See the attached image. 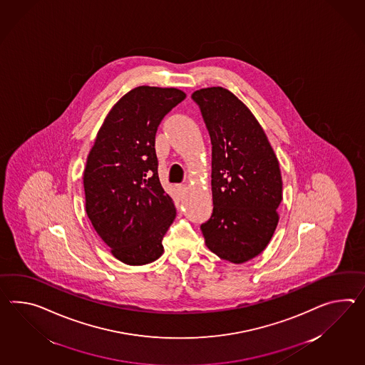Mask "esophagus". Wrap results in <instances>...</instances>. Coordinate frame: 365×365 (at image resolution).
Wrapping results in <instances>:
<instances>
[{"label": "esophagus", "instance_id": "obj_1", "mask_svg": "<svg viewBox=\"0 0 365 365\" xmlns=\"http://www.w3.org/2000/svg\"><path fill=\"white\" fill-rule=\"evenodd\" d=\"M177 190H178L179 192H185L187 190L186 185H177Z\"/></svg>", "mask_w": 365, "mask_h": 365}]
</instances>
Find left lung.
<instances>
[{"mask_svg": "<svg viewBox=\"0 0 365 365\" xmlns=\"http://www.w3.org/2000/svg\"><path fill=\"white\" fill-rule=\"evenodd\" d=\"M212 143L214 211L200 225L205 245L233 264L267 248L278 224L282 177L267 134L249 108L231 91H195Z\"/></svg>", "mask_w": 365, "mask_h": 365, "instance_id": "left-lung-1", "label": "left lung"}]
</instances>
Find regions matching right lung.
Instances as JSON below:
<instances>
[{
  "label": "right lung",
  "instance_id": "obj_1",
  "mask_svg": "<svg viewBox=\"0 0 365 365\" xmlns=\"http://www.w3.org/2000/svg\"><path fill=\"white\" fill-rule=\"evenodd\" d=\"M186 93L141 86L109 110L89 151L83 183L86 212L112 255L145 265L163 253L175 205L158 178L155 133Z\"/></svg>",
  "mask_w": 365,
  "mask_h": 365
}]
</instances>
